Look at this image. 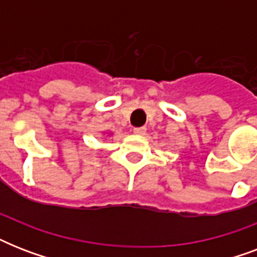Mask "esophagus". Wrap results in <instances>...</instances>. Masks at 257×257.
I'll use <instances>...</instances> for the list:
<instances>
[{"instance_id": "34e87169", "label": "esophagus", "mask_w": 257, "mask_h": 257, "mask_svg": "<svg viewBox=\"0 0 257 257\" xmlns=\"http://www.w3.org/2000/svg\"><path fill=\"white\" fill-rule=\"evenodd\" d=\"M145 132H147V128H144V126L133 129V133H135V135H137V136H144Z\"/></svg>"}]
</instances>
